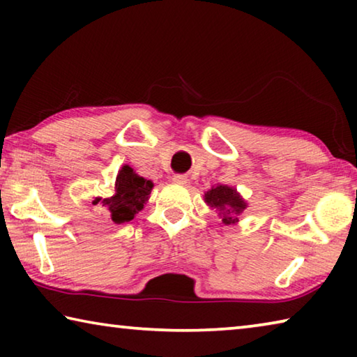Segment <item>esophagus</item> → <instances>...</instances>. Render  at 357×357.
I'll return each instance as SVG.
<instances>
[{
    "label": "esophagus",
    "mask_w": 357,
    "mask_h": 357,
    "mask_svg": "<svg viewBox=\"0 0 357 357\" xmlns=\"http://www.w3.org/2000/svg\"><path fill=\"white\" fill-rule=\"evenodd\" d=\"M173 183H176V184H185V183H187V176H185V174H174V176H173Z\"/></svg>",
    "instance_id": "obj_1"
}]
</instances>
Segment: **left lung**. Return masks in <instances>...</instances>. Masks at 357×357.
<instances>
[{"label":"left lung","mask_w":357,"mask_h":357,"mask_svg":"<svg viewBox=\"0 0 357 357\" xmlns=\"http://www.w3.org/2000/svg\"><path fill=\"white\" fill-rule=\"evenodd\" d=\"M204 200L211 208L219 209L223 214V223H234L238 217L245 209V202L241 198L236 190L228 185H217L214 189L204 193Z\"/></svg>","instance_id":"8db88e82"}]
</instances>
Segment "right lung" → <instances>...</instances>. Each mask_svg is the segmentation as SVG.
Segmentation results:
<instances>
[{"label":"right lung","instance_id":"add662e5","mask_svg":"<svg viewBox=\"0 0 357 357\" xmlns=\"http://www.w3.org/2000/svg\"><path fill=\"white\" fill-rule=\"evenodd\" d=\"M153 185L151 181L138 176L129 165L121 168L113 195L102 200L104 206L112 213V220L114 223H124L134 219V215L142 211L144 203L148 202ZM99 202L100 198H98L94 204Z\"/></svg>","mask_w":357,"mask_h":357}]
</instances>
